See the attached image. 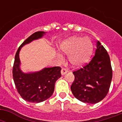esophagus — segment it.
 Returning <instances> with one entry per match:
<instances>
[{
	"instance_id": "34e87169",
	"label": "esophagus",
	"mask_w": 122,
	"mask_h": 122,
	"mask_svg": "<svg viewBox=\"0 0 122 122\" xmlns=\"http://www.w3.org/2000/svg\"><path fill=\"white\" fill-rule=\"evenodd\" d=\"M68 71L66 69H65V68H62L61 69V75H65L66 73L67 72H68Z\"/></svg>"
}]
</instances>
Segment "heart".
Returning <instances> with one entry per match:
<instances>
[{"instance_id": "obj_1", "label": "heart", "mask_w": 122, "mask_h": 122, "mask_svg": "<svg viewBox=\"0 0 122 122\" xmlns=\"http://www.w3.org/2000/svg\"><path fill=\"white\" fill-rule=\"evenodd\" d=\"M61 51L68 55L70 63L74 66H81L89 61L93 50L92 42L87 37H73L63 42ZM59 56L61 58V55Z\"/></svg>"}]
</instances>
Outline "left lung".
<instances>
[{"label":"left lung","mask_w":122,"mask_h":122,"mask_svg":"<svg viewBox=\"0 0 122 122\" xmlns=\"http://www.w3.org/2000/svg\"><path fill=\"white\" fill-rule=\"evenodd\" d=\"M73 73L75 80L71 90L77 99L95 104L106 96L113 73L110 56L100 42H97L95 55L90 63Z\"/></svg>","instance_id":"left-lung-1"}]
</instances>
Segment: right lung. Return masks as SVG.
Wrapping results in <instances>:
<instances>
[{"instance_id":"1","label":"right lung","mask_w":122,"mask_h":122,"mask_svg":"<svg viewBox=\"0 0 122 122\" xmlns=\"http://www.w3.org/2000/svg\"><path fill=\"white\" fill-rule=\"evenodd\" d=\"M44 31H37L24 41L16 52L12 68V76L15 86L21 97L28 102L38 103L51 96L56 80L61 76L59 66L45 68L37 72L25 73L20 69L19 54L23 46L34 40L41 39Z\"/></svg>"}]
</instances>
